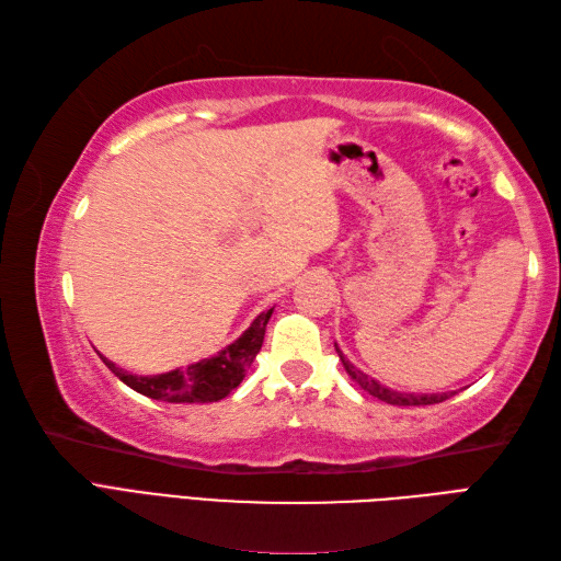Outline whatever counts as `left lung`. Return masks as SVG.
Returning a JSON list of instances; mask_svg holds the SVG:
<instances>
[{"instance_id":"8db88e82","label":"left lung","mask_w":561,"mask_h":561,"mask_svg":"<svg viewBox=\"0 0 561 561\" xmlns=\"http://www.w3.org/2000/svg\"><path fill=\"white\" fill-rule=\"evenodd\" d=\"M335 351H339V345H335ZM339 357L343 359V367H345L347 375H351V379H355L367 393L379 398V401H383V403H391V405H432V403H442L451 396V393H398V391L389 389V386L379 383L377 379L367 377L365 371H359L355 365L347 363L341 351H339Z\"/></svg>"}]
</instances>
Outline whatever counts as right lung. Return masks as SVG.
Returning <instances> with one entry per match:
<instances>
[{
    "instance_id": "obj_1",
    "label": "right lung",
    "mask_w": 561,
    "mask_h": 561,
    "mask_svg": "<svg viewBox=\"0 0 561 561\" xmlns=\"http://www.w3.org/2000/svg\"><path fill=\"white\" fill-rule=\"evenodd\" d=\"M273 314L261 312L252 327H249L238 341L230 343L228 347L214 357L202 359V363L190 365V367H178L165 375H151V377H136L129 375L127 369L117 367L103 357V363L110 367V371L119 381H124L134 389L136 393H144L148 398H156V401L165 403H214L226 398L232 389H238L240 381L244 379L247 367L254 363L256 353L261 351V343H264L266 323Z\"/></svg>"
}]
</instances>
